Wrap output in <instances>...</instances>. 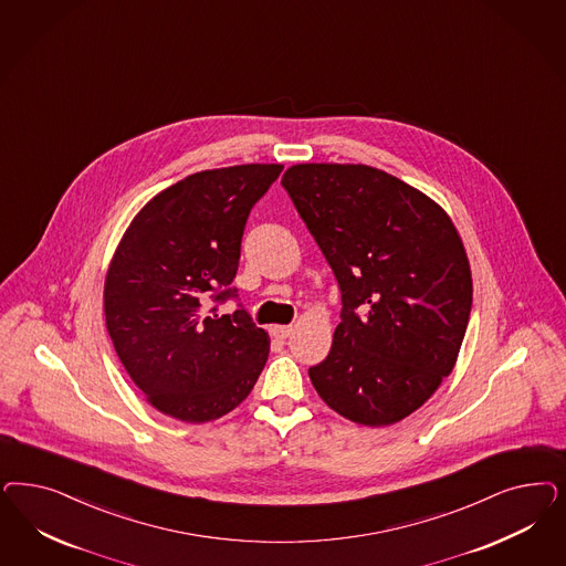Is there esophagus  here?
<instances>
[{
	"label": "esophagus",
	"instance_id": "1",
	"mask_svg": "<svg viewBox=\"0 0 566 566\" xmlns=\"http://www.w3.org/2000/svg\"><path fill=\"white\" fill-rule=\"evenodd\" d=\"M293 328L290 325H274L271 327V335L276 339H287L292 335Z\"/></svg>",
	"mask_w": 566,
	"mask_h": 566
}]
</instances>
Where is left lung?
<instances>
[{"mask_svg": "<svg viewBox=\"0 0 566 566\" xmlns=\"http://www.w3.org/2000/svg\"><path fill=\"white\" fill-rule=\"evenodd\" d=\"M281 185L327 258L342 323L312 385L366 427L406 419L457 365L473 279L454 222L436 201L365 165H295Z\"/></svg>", "mask_w": 566, "mask_h": 566, "instance_id": "1", "label": "left lung"}]
</instances>
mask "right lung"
Instances as JSON below:
<instances>
[{
    "instance_id": "add662e5",
    "label": "right lung",
    "mask_w": 566,
    "mask_h": 566,
    "mask_svg": "<svg viewBox=\"0 0 566 566\" xmlns=\"http://www.w3.org/2000/svg\"><path fill=\"white\" fill-rule=\"evenodd\" d=\"M281 165L201 170L170 185L128 224L104 285L114 349L147 401L172 419L208 422L248 398L269 358V333L238 297L250 210Z\"/></svg>"
}]
</instances>
